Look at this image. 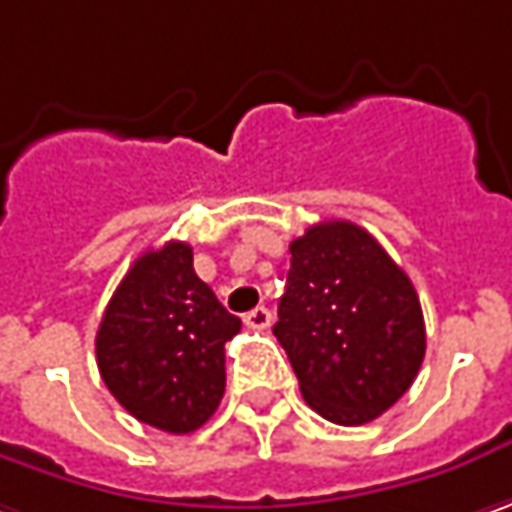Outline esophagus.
Listing matches in <instances>:
<instances>
[{"instance_id": "obj_1", "label": "esophagus", "mask_w": 512, "mask_h": 512, "mask_svg": "<svg viewBox=\"0 0 512 512\" xmlns=\"http://www.w3.org/2000/svg\"><path fill=\"white\" fill-rule=\"evenodd\" d=\"M243 321H246L249 330H266V327L272 324V313H269L266 307H255V310H249V313L243 316Z\"/></svg>"}]
</instances>
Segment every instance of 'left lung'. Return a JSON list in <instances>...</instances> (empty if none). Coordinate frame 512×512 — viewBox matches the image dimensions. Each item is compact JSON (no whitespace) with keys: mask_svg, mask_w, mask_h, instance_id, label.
<instances>
[{"mask_svg":"<svg viewBox=\"0 0 512 512\" xmlns=\"http://www.w3.org/2000/svg\"><path fill=\"white\" fill-rule=\"evenodd\" d=\"M286 292L272 333L307 406L362 426L394 406L426 356V324L408 275L347 220L310 226L289 243Z\"/></svg>","mask_w":512,"mask_h":512,"instance_id":"8db88e82","label":"left lung"}]
</instances>
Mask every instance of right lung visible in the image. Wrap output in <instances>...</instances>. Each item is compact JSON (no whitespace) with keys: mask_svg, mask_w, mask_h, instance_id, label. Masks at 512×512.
Returning a JSON list of instances; mask_svg holds the SVG:
<instances>
[{"mask_svg":"<svg viewBox=\"0 0 512 512\" xmlns=\"http://www.w3.org/2000/svg\"><path fill=\"white\" fill-rule=\"evenodd\" d=\"M240 318L194 272V249L170 240L138 257L106 304L95 353L109 394L170 435L196 432L226 391V342Z\"/></svg>","mask_w":512,"mask_h":512,"instance_id":"right-lung-1","label":"right lung"}]
</instances>
